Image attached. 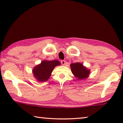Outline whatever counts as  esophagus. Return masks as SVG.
<instances>
[{"mask_svg": "<svg viewBox=\"0 0 123 123\" xmlns=\"http://www.w3.org/2000/svg\"><path fill=\"white\" fill-rule=\"evenodd\" d=\"M61 64L62 65H65L66 64V61H64V60H62L61 61Z\"/></svg>", "mask_w": 123, "mask_h": 123, "instance_id": "obj_1", "label": "esophagus"}]
</instances>
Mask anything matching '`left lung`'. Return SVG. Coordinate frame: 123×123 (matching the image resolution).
<instances>
[{
  "mask_svg": "<svg viewBox=\"0 0 123 123\" xmlns=\"http://www.w3.org/2000/svg\"><path fill=\"white\" fill-rule=\"evenodd\" d=\"M71 70L72 73L74 74L78 80H84L86 79L89 76L90 72L86 68L79 62L74 63L70 66Z\"/></svg>",
  "mask_w": 123,
  "mask_h": 123,
  "instance_id": "8db88e82",
  "label": "left lung"
}]
</instances>
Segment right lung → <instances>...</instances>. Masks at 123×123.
Instances as JSON below:
<instances>
[{
    "instance_id": "1",
    "label": "right lung",
    "mask_w": 123,
    "mask_h": 123,
    "mask_svg": "<svg viewBox=\"0 0 123 123\" xmlns=\"http://www.w3.org/2000/svg\"><path fill=\"white\" fill-rule=\"evenodd\" d=\"M59 65L60 62L57 60L44 61L33 69V73L37 80L44 82L49 79L55 67Z\"/></svg>"
}]
</instances>
